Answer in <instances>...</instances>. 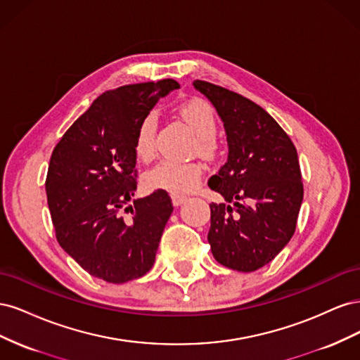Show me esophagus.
Returning a JSON list of instances; mask_svg holds the SVG:
<instances>
[{
    "label": "esophagus",
    "instance_id": "34e87169",
    "mask_svg": "<svg viewBox=\"0 0 360 360\" xmlns=\"http://www.w3.org/2000/svg\"><path fill=\"white\" fill-rule=\"evenodd\" d=\"M172 204L174 207H180L184 201H186V197H180V195H172Z\"/></svg>",
    "mask_w": 360,
    "mask_h": 360
}]
</instances>
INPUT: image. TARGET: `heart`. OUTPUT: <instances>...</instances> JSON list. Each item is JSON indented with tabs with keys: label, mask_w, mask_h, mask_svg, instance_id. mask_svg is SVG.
Masks as SVG:
<instances>
[{
	"label": "heart",
	"mask_w": 360,
	"mask_h": 360,
	"mask_svg": "<svg viewBox=\"0 0 360 360\" xmlns=\"http://www.w3.org/2000/svg\"><path fill=\"white\" fill-rule=\"evenodd\" d=\"M179 114L198 138V153L202 156L213 155V138L217 130V120L213 108L202 99H192L179 108ZM156 129L158 120L153 112L141 120L134 144L135 155L139 160L147 162L155 156ZM201 176L202 167L197 162L163 159L146 172L144 183L151 191H165L172 195H183L198 188Z\"/></svg>",
	"instance_id": "1"
}]
</instances>
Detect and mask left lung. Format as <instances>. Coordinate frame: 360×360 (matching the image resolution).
Returning <instances> with one entry per match:
<instances>
[{"label": "left lung", "mask_w": 360, "mask_h": 360, "mask_svg": "<svg viewBox=\"0 0 360 360\" xmlns=\"http://www.w3.org/2000/svg\"><path fill=\"white\" fill-rule=\"evenodd\" d=\"M221 117L228 159L209 186L225 202L210 204L207 240L217 263L237 271L269 264L296 230L303 200L297 151L266 110L219 85L195 81Z\"/></svg>", "instance_id": "left-lung-1"}]
</instances>
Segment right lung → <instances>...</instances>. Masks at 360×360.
I'll list each match as a JSON object with an SVG mask.
<instances>
[{"label":"right lung","instance_id":"obj_1","mask_svg":"<svg viewBox=\"0 0 360 360\" xmlns=\"http://www.w3.org/2000/svg\"><path fill=\"white\" fill-rule=\"evenodd\" d=\"M177 89L162 79L106 91L52 151L46 197L57 240L91 276L123 284L153 267L174 207L165 191L134 200V144L141 120Z\"/></svg>","mask_w":360,"mask_h":360}]
</instances>
